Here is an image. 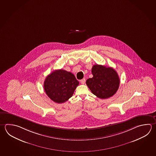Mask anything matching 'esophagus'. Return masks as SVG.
<instances>
[{"mask_svg": "<svg viewBox=\"0 0 156 156\" xmlns=\"http://www.w3.org/2000/svg\"><path fill=\"white\" fill-rule=\"evenodd\" d=\"M80 83H81V84H85V78H83L82 80H80Z\"/></svg>", "mask_w": 156, "mask_h": 156, "instance_id": "34e87169", "label": "esophagus"}]
</instances>
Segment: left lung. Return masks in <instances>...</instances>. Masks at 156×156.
<instances>
[{"label":"left lung","mask_w":156,"mask_h":156,"mask_svg":"<svg viewBox=\"0 0 156 156\" xmlns=\"http://www.w3.org/2000/svg\"><path fill=\"white\" fill-rule=\"evenodd\" d=\"M93 76L86 81L93 94L100 99L113 96L119 87L120 79L117 72L112 67L95 65L91 69Z\"/></svg>","instance_id":"left-lung-1"}]
</instances>
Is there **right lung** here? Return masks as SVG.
Returning a JSON list of instances; mask_svg holds the SVG:
<instances>
[{
	"instance_id": "right-lung-1",
	"label": "right lung",
	"mask_w": 156,
	"mask_h": 156,
	"mask_svg": "<svg viewBox=\"0 0 156 156\" xmlns=\"http://www.w3.org/2000/svg\"><path fill=\"white\" fill-rule=\"evenodd\" d=\"M79 82L73 74L57 69L50 74L44 80V91L55 103H65L72 97Z\"/></svg>"
}]
</instances>
